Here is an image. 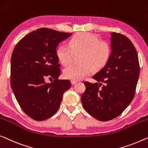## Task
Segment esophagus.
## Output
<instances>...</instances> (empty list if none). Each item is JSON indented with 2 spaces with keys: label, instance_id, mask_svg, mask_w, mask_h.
I'll list each match as a JSON object with an SVG mask.
<instances>
[{
  "label": "esophagus",
  "instance_id": "obj_1",
  "mask_svg": "<svg viewBox=\"0 0 148 148\" xmlns=\"http://www.w3.org/2000/svg\"><path fill=\"white\" fill-rule=\"evenodd\" d=\"M77 83V81H76V80H71V83H72L73 85L76 84Z\"/></svg>",
  "mask_w": 148,
  "mask_h": 148
}]
</instances>
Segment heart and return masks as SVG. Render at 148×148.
<instances>
[{
  "label": "heart",
  "instance_id": "obj_1",
  "mask_svg": "<svg viewBox=\"0 0 148 148\" xmlns=\"http://www.w3.org/2000/svg\"><path fill=\"white\" fill-rule=\"evenodd\" d=\"M112 49L110 42L89 33L77 34L69 40L68 46L61 44L57 47L56 55L63 65L72 61L73 55H78L79 64H71L63 69L65 78L78 80L89 74L91 69H102L110 60Z\"/></svg>",
  "mask_w": 148,
  "mask_h": 148
}]
</instances>
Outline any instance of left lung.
<instances>
[{
	"label": "left lung",
	"mask_w": 148,
	"mask_h": 148,
	"mask_svg": "<svg viewBox=\"0 0 148 148\" xmlns=\"http://www.w3.org/2000/svg\"><path fill=\"white\" fill-rule=\"evenodd\" d=\"M111 35L110 59L92 77L97 82L84 81L86 88L81 97L87 113L103 121L119 116L132 102L140 71L138 53L131 40L120 33Z\"/></svg>",
	"instance_id": "8db88e82"
}]
</instances>
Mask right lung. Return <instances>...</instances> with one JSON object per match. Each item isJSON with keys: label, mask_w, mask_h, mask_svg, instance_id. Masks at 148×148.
<instances>
[{"label": "right lung", "mask_w": 148, "mask_h": 148, "mask_svg": "<svg viewBox=\"0 0 148 148\" xmlns=\"http://www.w3.org/2000/svg\"><path fill=\"white\" fill-rule=\"evenodd\" d=\"M71 33L40 28L23 37L12 51L10 85L17 102L36 121L52 117L59 110L63 93L71 87L68 79H59L56 55L60 42ZM51 80V84L46 79Z\"/></svg>", "instance_id": "add662e5"}]
</instances>
